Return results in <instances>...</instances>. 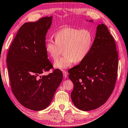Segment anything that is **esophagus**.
<instances>
[{
	"label": "esophagus",
	"instance_id": "1",
	"mask_svg": "<svg viewBox=\"0 0 128 128\" xmlns=\"http://www.w3.org/2000/svg\"><path fill=\"white\" fill-rule=\"evenodd\" d=\"M62 74H63L64 78H67L68 73L66 72V70H63V71H62Z\"/></svg>",
	"mask_w": 128,
	"mask_h": 128
}]
</instances>
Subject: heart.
<instances>
[{"label": "heart", "mask_w": 128, "mask_h": 128, "mask_svg": "<svg viewBox=\"0 0 128 128\" xmlns=\"http://www.w3.org/2000/svg\"><path fill=\"white\" fill-rule=\"evenodd\" d=\"M54 39L46 42V54L52 60H56L63 48L64 55L57 60L54 66L59 70L68 68L75 62L84 60L90 53L93 43V35L90 30L66 27L54 34Z\"/></svg>", "instance_id": "heart-1"}]
</instances>
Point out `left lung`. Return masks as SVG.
<instances>
[{
	"label": "left lung",
	"instance_id": "8db88e82",
	"mask_svg": "<svg viewBox=\"0 0 128 128\" xmlns=\"http://www.w3.org/2000/svg\"><path fill=\"white\" fill-rule=\"evenodd\" d=\"M117 70L118 54L114 38L104 24H98L88 56L68 70L74 85L70 97L75 106L89 111L104 104L114 88Z\"/></svg>",
	"mask_w": 128,
	"mask_h": 128
}]
</instances>
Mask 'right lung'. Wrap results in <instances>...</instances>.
I'll use <instances>...</instances> for the list:
<instances>
[{"label": "right lung", "mask_w": 128, "mask_h": 128, "mask_svg": "<svg viewBox=\"0 0 128 128\" xmlns=\"http://www.w3.org/2000/svg\"><path fill=\"white\" fill-rule=\"evenodd\" d=\"M52 16L24 23L9 48L7 65L11 90L23 106L31 110H43L53 100L62 80V73L53 68L46 51V36Z\"/></svg>", "instance_id": "add662e5"}]
</instances>
